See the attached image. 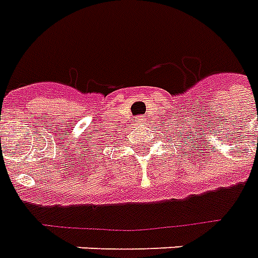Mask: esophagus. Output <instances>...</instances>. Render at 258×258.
<instances>
[{
	"instance_id": "34e87169",
	"label": "esophagus",
	"mask_w": 258,
	"mask_h": 258,
	"mask_svg": "<svg viewBox=\"0 0 258 258\" xmlns=\"http://www.w3.org/2000/svg\"><path fill=\"white\" fill-rule=\"evenodd\" d=\"M138 120H139V121H141V123L146 124L149 121V117H148V116H146V114H145V116H139Z\"/></svg>"
}]
</instances>
